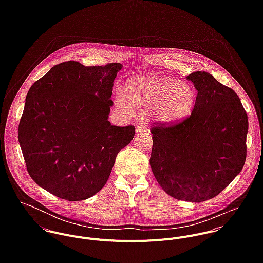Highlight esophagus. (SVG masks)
Here are the masks:
<instances>
[{
	"instance_id": "34e87169",
	"label": "esophagus",
	"mask_w": 263,
	"mask_h": 263,
	"mask_svg": "<svg viewBox=\"0 0 263 263\" xmlns=\"http://www.w3.org/2000/svg\"><path fill=\"white\" fill-rule=\"evenodd\" d=\"M146 130H148V125L145 124V123H139L137 128H136V132L137 134H141V133H145Z\"/></svg>"
}]
</instances>
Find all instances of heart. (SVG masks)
<instances>
[{"label":"heart","mask_w":263,"mask_h":263,"mask_svg":"<svg viewBox=\"0 0 263 263\" xmlns=\"http://www.w3.org/2000/svg\"><path fill=\"white\" fill-rule=\"evenodd\" d=\"M196 101L194 89L183 82L157 76H138L128 79L115 103L127 113L151 110L152 118L165 125L184 120Z\"/></svg>","instance_id":"b5f03b06"}]
</instances>
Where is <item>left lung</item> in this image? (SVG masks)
Masks as SVG:
<instances>
[{
	"label": "left lung",
	"instance_id": "1",
	"mask_svg": "<svg viewBox=\"0 0 263 263\" xmlns=\"http://www.w3.org/2000/svg\"><path fill=\"white\" fill-rule=\"evenodd\" d=\"M197 91L185 120L152 128L150 165L170 196L201 202L217 196L246 160L248 117L238 95L206 72L187 76Z\"/></svg>",
	"mask_w": 263,
	"mask_h": 263
}]
</instances>
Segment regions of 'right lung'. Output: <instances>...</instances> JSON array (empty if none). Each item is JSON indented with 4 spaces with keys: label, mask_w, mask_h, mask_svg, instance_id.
Segmentation results:
<instances>
[{
    "label": "right lung",
    "mask_w": 263,
    "mask_h": 263,
    "mask_svg": "<svg viewBox=\"0 0 263 263\" xmlns=\"http://www.w3.org/2000/svg\"><path fill=\"white\" fill-rule=\"evenodd\" d=\"M119 63L85 67L75 61L52 67L29 89L18 140L30 177L66 200L87 199L107 182L116 155L133 125L108 120Z\"/></svg>",
    "instance_id": "obj_1"
}]
</instances>
